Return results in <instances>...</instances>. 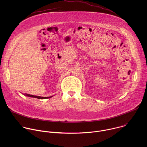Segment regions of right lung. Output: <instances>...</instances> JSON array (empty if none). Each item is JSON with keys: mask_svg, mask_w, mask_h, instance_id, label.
I'll list each match as a JSON object with an SVG mask.
<instances>
[{"mask_svg": "<svg viewBox=\"0 0 147 147\" xmlns=\"http://www.w3.org/2000/svg\"><path fill=\"white\" fill-rule=\"evenodd\" d=\"M26 96H30V97H32V98H36L38 99H48V98H51L52 96H48V97H42V96H35V95H30V94H26Z\"/></svg>", "mask_w": 147, "mask_h": 147, "instance_id": "add662e5", "label": "right lung"}]
</instances>
